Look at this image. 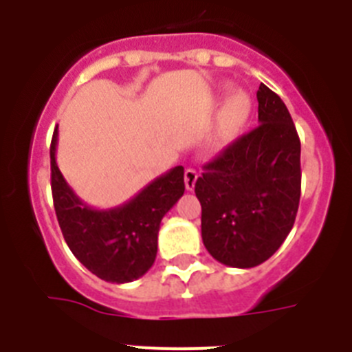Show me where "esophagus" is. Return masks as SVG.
I'll return each instance as SVG.
<instances>
[{
    "label": "esophagus",
    "mask_w": 352,
    "mask_h": 352,
    "mask_svg": "<svg viewBox=\"0 0 352 352\" xmlns=\"http://www.w3.org/2000/svg\"><path fill=\"white\" fill-rule=\"evenodd\" d=\"M195 182H197V170L192 169V167L185 169V186H186V190H190V192L194 190Z\"/></svg>",
    "instance_id": "esophagus-1"
}]
</instances>
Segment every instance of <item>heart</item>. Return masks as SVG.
<instances>
[{
  "label": "heart",
  "instance_id": "obj_1",
  "mask_svg": "<svg viewBox=\"0 0 352 352\" xmlns=\"http://www.w3.org/2000/svg\"><path fill=\"white\" fill-rule=\"evenodd\" d=\"M222 93L229 89L227 84H223ZM252 100L248 93L243 89H234L226 96V100L220 105L217 118H214L213 129L210 133V144L211 148L220 149L227 146L232 139L238 135L241 126L245 125L248 114H250Z\"/></svg>",
  "mask_w": 352,
  "mask_h": 352
}]
</instances>
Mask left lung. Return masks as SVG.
<instances>
[{
  "instance_id": "obj_1",
  "label": "left lung",
  "mask_w": 352,
  "mask_h": 352,
  "mask_svg": "<svg viewBox=\"0 0 352 352\" xmlns=\"http://www.w3.org/2000/svg\"><path fill=\"white\" fill-rule=\"evenodd\" d=\"M259 126L203 167L195 182L206 250L232 268L275 254L294 226L301 195V144L287 107L261 82Z\"/></svg>"
}]
</instances>
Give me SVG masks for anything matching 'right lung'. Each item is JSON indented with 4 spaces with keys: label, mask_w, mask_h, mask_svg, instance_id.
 <instances>
[{
    "label": "right lung",
    "mask_w": 352,
    "mask_h": 352,
    "mask_svg": "<svg viewBox=\"0 0 352 352\" xmlns=\"http://www.w3.org/2000/svg\"><path fill=\"white\" fill-rule=\"evenodd\" d=\"M58 129L51 141L52 201L72 254L98 278L114 284L138 280L155 263L164 214L185 192L182 166L146 185L129 203L113 210L84 204L56 164Z\"/></svg>",
    "instance_id": "right-lung-1"
}]
</instances>
